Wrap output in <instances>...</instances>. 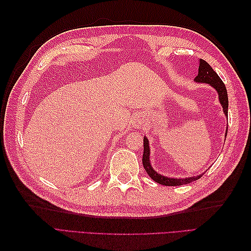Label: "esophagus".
I'll use <instances>...</instances> for the list:
<instances>
[{"label":"esophagus","instance_id":"1","mask_svg":"<svg viewBox=\"0 0 251 251\" xmlns=\"http://www.w3.org/2000/svg\"><path fill=\"white\" fill-rule=\"evenodd\" d=\"M136 123L138 124V126H140V127H142V126H143V124H145V123H143V122H142L141 120H139V119L137 120V122H136Z\"/></svg>","mask_w":251,"mask_h":251}]
</instances>
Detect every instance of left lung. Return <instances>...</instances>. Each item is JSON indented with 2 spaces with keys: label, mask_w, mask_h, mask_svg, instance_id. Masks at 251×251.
I'll use <instances>...</instances> for the list:
<instances>
[{
  "label": "left lung",
  "mask_w": 251,
  "mask_h": 251,
  "mask_svg": "<svg viewBox=\"0 0 251 251\" xmlns=\"http://www.w3.org/2000/svg\"><path fill=\"white\" fill-rule=\"evenodd\" d=\"M196 83H206L209 84L210 86L214 87L217 93L218 97H219L220 103L223 108V112L225 114L227 115V108H228V99H227V92L226 88L225 83L222 82V79L219 77V75L214 71L209 63H207L205 60L201 59L200 60V67H199V74H197L196 77L194 78ZM227 134V129H226ZM142 164L143 167H145L146 172L148 175L155 181V182L162 184V185H167V186H175V185H183L193 182V181L200 179L201 175L199 176H193V177H188V178H182V179H177V178H168L165 177V176L157 174L155 170L153 169L150 163V147H149V140L148 138H143V156H142Z\"/></svg>",
  "instance_id": "left-lung-1"
}]
</instances>
